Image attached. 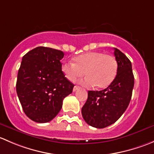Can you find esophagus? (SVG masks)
I'll list each match as a JSON object with an SVG mask.
<instances>
[{
	"label": "esophagus",
	"mask_w": 154,
	"mask_h": 154,
	"mask_svg": "<svg viewBox=\"0 0 154 154\" xmlns=\"http://www.w3.org/2000/svg\"><path fill=\"white\" fill-rule=\"evenodd\" d=\"M79 88H80V87H79V86H74V88H73V91H77V89H79Z\"/></svg>",
	"instance_id": "esophagus-1"
}]
</instances>
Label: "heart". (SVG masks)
Listing matches in <instances>:
<instances>
[{"label":"heart","instance_id":"1","mask_svg":"<svg viewBox=\"0 0 154 154\" xmlns=\"http://www.w3.org/2000/svg\"><path fill=\"white\" fill-rule=\"evenodd\" d=\"M74 63H64L62 70L71 82L84 75L87 77L80 83L86 86L97 88L108 87L115 80L118 71V63L115 57L102 52L92 51L74 58Z\"/></svg>","mask_w":154,"mask_h":154}]
</instances>
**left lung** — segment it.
I'll return each mask as SVG.
<instances>
[{"label": "left lung", "mask_w": 154, "mask_h": 154, "mask_svg": "<svg viewBox=\"0 0 154 154\" xmlns=\"http://www.w3.org/2000/svg\"><path fill=\"white\" fill-rule=\"evenodd\" d=\"M118 71L112 83L101 91H88L82 108V116L88 125L104 128L112 125L127 109L134 86L132 64L125 54L114 48Z\"/></svg>", "instance_id": "obj_1"}]
</instances>
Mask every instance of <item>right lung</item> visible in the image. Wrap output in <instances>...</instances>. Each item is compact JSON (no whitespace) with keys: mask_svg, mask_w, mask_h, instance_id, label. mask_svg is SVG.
<instances>
[{"mask_svg":"<svg viewBox=\"0 0 154 154\" xmlns=\"http://www.w3.org/2000/svg\"><path fill=\"white\" fill-rule=\"evenodd\" d=\"M62 51L37 47L23 57L18 73L16 91L26 116L33 122L46 123L57 116L63 100L74 85L65 77L60 60Z\"/></svg>","mask_w":154,"mask_h":154,"instance_id":"1","label":"right lung"}]
</instances>
